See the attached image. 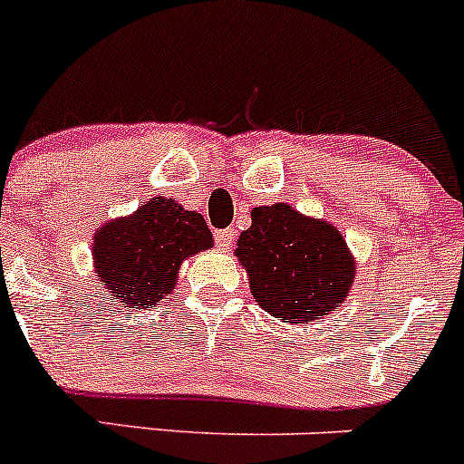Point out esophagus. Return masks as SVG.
Listing matches in <instances>:
<instances>
[{
	"label": "esophagus",
	"mask_w": 464,
	"mask_h": 464,
	"mask_svg": "<svg viewBox=\"0 0 464 464\" xmlns=\"http://www.w3.org/2000/svg\"><path fill=\"white\" fill-rule=\"evenodd\" d=\"M214 239H216V244H218L220 250H229L232 248V244H235V229L232 227L216 229Z\"/></svg>",
	"instance_id": "obj_1"
}]
</instances>
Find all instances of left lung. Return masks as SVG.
<instances>
[{"label": "left lung", "instance_id": "8db88e82", "mask_svg": "<svg viewBox=\"0 0 464 464\" xmlns=\"http://www.w3.org/2000/svg\"><path fill=\"white\" fill-rule=\"evenodd\" d=\"M253 225L237 241L250 294L286 325L310 324L337 310L351 294L355 257L333 223L286 202L255 207Z\"/></svg>", "mask_w": 464, "mask_h": 464}]
</instances>
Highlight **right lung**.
I'll return each instance as SVG.
<instances>
[{
    "label": "right lung",
    "mask_w": 464,
    "mask_h": 464,
    "mask_svg": "<svg viewBox=\"0 0 464 464\" xmlns=\"http://www.w3.org/2000/svg\"><path fill=\"white\" fill-rule=\"evenodd\" d=\"M214 248L205 218L173 198L154 196L134 214L107 220L92 237L102 289L127 310H145L175 289L179 266Z\"/></svg>",
    "instance_id": "1"
}]
</instances>
